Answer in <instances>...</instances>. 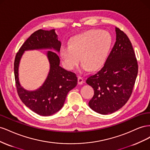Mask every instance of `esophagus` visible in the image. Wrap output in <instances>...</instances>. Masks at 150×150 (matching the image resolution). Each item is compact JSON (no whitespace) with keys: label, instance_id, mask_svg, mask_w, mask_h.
Instances as JSON below:
<instances>
[{"label":"esophagus","instance_id":"obj_1","mask_svg":"<svg viewBox=\"0 0 150 150\" xmlns=\"http://www.w3.org/2000/svg\"><path fill=\"white\" fill-rule=\"evenodd\" d=\"M78 83L79 84H82L84 83V79L81 76H78Z\"/></svg>","mask_w":150,"mask_h":150}]
</instances>
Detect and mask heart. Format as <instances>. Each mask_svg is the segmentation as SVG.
<instances>
[{
  "label": "heart",
  "mask_w": 150,
  "mask_h": 150,
  "mask_svg": "<svg viewBox=\"0 0 150 150\" xmlns=\"http://www.w3.org/2000/svg\"><path fill=\"white\" fill-rule=\"evenodd\" d=\"M111 44V35L107 31L94 29L77 35L70 40L69 44L61 47L62 64L67 69L73 70L81 59L83 71H96L105 63Z\"/></svg>",
  "instance_id": "b5f03b06"
}]
</instances>
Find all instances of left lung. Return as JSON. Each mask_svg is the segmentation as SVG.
I'll use <instances>...</instances> for the list:
<instances>
[{
  "instance_id": "1",
  "label": "left lung",
  "mask_w": 150,
  "mask_h": 150,
  "mask_svg": "<svg viewBox=\"0 0 150 150\" xmlns=\"http://www.w3.org/2000/svg\"><path fill=\"white\" fill-rule=\"evenodd\" d=\"M115 44L104 66L86 79L94 89L89 102L93 110L108 115L117 111L129 100L137 79L138 65L127 35L116 28Z\"/></svg>"
}]
</instances>
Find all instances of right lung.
Here are the masks:
<instances>
[{
	"instance_id": "add662e5",
	"label": "right lung",
	"mask_w": 150,
	"mask_h": 150,
	"mask_svg": "<svg viewBox=\"0 0 150 150\" xmlns=\"http://www.w3.org/2000/svg\"><path fill=\"white\" fill-rule=\"evenodd\" d=\"M54 29H39L32 34L16 54L14 61V76L18 95L26 106L41 116H50L60 110L64 105L67 93L77 85L75 73L59 66V57L52 51L47 52L50 71L47 78L39 89L28 91L22 88L18 78V67L24 51L44 48L60 51L61 42Z\"/></svg>"
}]
</instances>
